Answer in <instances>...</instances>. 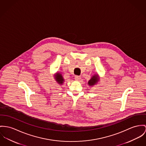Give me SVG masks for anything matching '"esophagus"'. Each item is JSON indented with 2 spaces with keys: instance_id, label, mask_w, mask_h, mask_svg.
<instances>
[{
  "instance_id": "1",
  "label": "esophagus",
  "mask_w": 146,
  "mask_h": 146,
  "mask_svg": "<svg viewBox=\"0 0 146 146\" xmlns=\"http://www.w3.org/2000/svg\"><path fill=\"white\" fill-rule=\"evenodd\" d=\"M75 79H76V80H77V81H79L80 79V77H79V76H75Z\"/></svg>"
}]
</instances>
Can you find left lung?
I'll list each match as a JSON object with an SVG mask.
<instances>
[{"label": "left lung", "mask_w": 146, "mask_h": 146, "mask_svg": "<svg viewBox=\"0 0 146 146\" xmlns=\"http://www.w3.org/2000/svg\"><path fill=\"white\" fill-rule=\"evenodd\" d=\"M99 80H100V78L98 77V75L97 74H94L92 77L91 79L88 81V84L90 86H94L96 84H97V83L98 82Z\"/></svg>", "instance_id": "8db88e82"}]
</instances>
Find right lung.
I'll use <instances>...</instances> for the list:
<instances>
[{
	"mask_svg": "<svg viewBox=\"0 0 146 146\" xmlns=\"http://www.w3.org/2000/svg\"><path fill=\"white\" fill-rule=\"evenodd\" d=\"M54 79H56V82L59 84H62L64 81V78L62 76V75L60 73H57L56 76H55V78Z\"/></svg>",
	"mask_w": 146,
	"mask_h": 146,
	"instance_id": "1",
	"label": "right lung"
}]
</instances>
